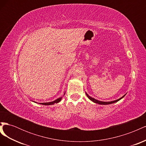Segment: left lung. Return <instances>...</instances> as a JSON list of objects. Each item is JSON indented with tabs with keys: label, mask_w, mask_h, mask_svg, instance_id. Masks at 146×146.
<instances>
[{
	"label": "left lung",
	"mask_w": 146,
	"mask_h": 146,
	"mask_svg": "<svg viewBox=\"0 0 146 146\" xmlns=\"http://www.w3.org/2000/svg\"><path fill=\"white\" fill-rule=\"evenodd\" d=\"M85 93H86V94L88 98H89V99H90L91 101L93 102H94V103H96V104H100V105H109V104H111L116 103V102H117V101H119V100H120L121 99H122L123 98V97H124V96H125V94L123 95L122 97H121V98H119V99H117V100H116L110 101V102H103V101H100V100H97V99H94V98H91V97H90L89 95H88V94L86 93V92H85Z\"/></svg>",
	"instance_id": "1"
}]
</instances>
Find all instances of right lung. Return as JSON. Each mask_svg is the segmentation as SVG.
Listing matches in <instances>:
<instances>
[{
    "instance_id": "add662e5",
    "label": "right lung",
    "mask_w": 146,
    "mask_h": 146,
    "mask_svg": "<svg viewBox=\"0 0 146 146\" xmlns=\"http://www.w3.org/2000/svg\"><path fill=\"white\" fill-rule=\"evenodd\" d=\"M65 94V92H64V95ZM61 99H62V97H61V98H58L57 99H56V100H55L54 101H52V102H45V103H39V104H41V105H54V104H57V103H58L59 102H60L61 100ZM35 102V103H37V102ZM38 104H39V103H38Z\"/></svg>"
}]
</instances>
